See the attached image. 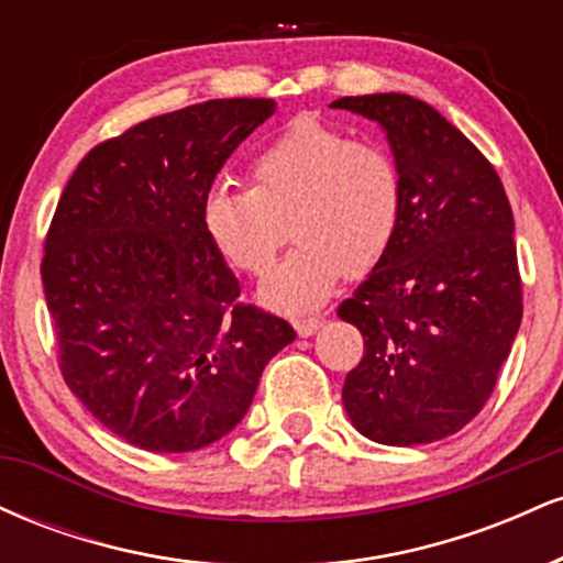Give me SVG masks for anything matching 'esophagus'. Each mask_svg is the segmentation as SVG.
<instances>
[{"instance_id": "1", "label": "esophagus", "mask_w": 563, "mask_h": 563, "mask_svg": "<svg viewBox=\"0 0 563 563\" xmlns=\"http://www.w3.org/2000/svg\"><path fill=\"white\" fill-rule=\"evenodd\" d=\"M294 325L299 335H312L322 328V318H299V320H294Z\"/></svg>"}]
</instances>
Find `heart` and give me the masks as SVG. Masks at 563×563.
<instances>
[{
	"label": "heart",
	"instance_id": "1",
	"mask_svg": "<svg viewBox=\"0 0 563 563\" xmlns=\"http://www.w3.org/2000/svg\"><path fill=\"white\" fill-rule=\"evenodd\" d=\"M249 177L251 190L214 187L200 222L224 262L251 277L269 273L290 224L299 243L262 288L277 309L314 307L344 273L376 267L397 238L405 183L378 142L301 115L251 158Z\"/></svg>",
	"mask_w": 563,
	"mask_h": 563
}]
</instances>
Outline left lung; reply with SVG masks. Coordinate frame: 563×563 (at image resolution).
I'll return each instance as SVG.
<instances>
[{"label":"left lung","mask_w":563,"mask_h":563,"mask_svg":"<svg viewBox=\"0 0 563 563\" xmlns=\"http://www.w3.org/2000/svg\"><path fill=\"white\" fill-rule=\"evenodd\" d=\"M386 132L405 198L397 238L339 318L365 354L344 380L360 434L410 448L479 416L521 325L514 214L479 147L410 95L341 97Z\"/></svg>","instance_id":"8db88e82"}]
</instances>
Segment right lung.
I'll use <instances>...</instances> for the list:
<instances>
[{
	"mask_svg": "<svg viewBox=\"0 0 563 563\" xmlns=\"http://www.w3.org/2000/svg\"><path fill=\"white\" fill-rule=\"evenodd\" d=\"M273 113L267 97H232L140 121L95 145L57 200L42 260L57 365L134 448L190 452L230 434L296 339L238 301L200 222L224 161Z\"/></svg>",
	"mask_w": 563,
	"mask_h": 563,
	"instance_id": "add662e5",
	"label": "right lung"
}]
</instances>
